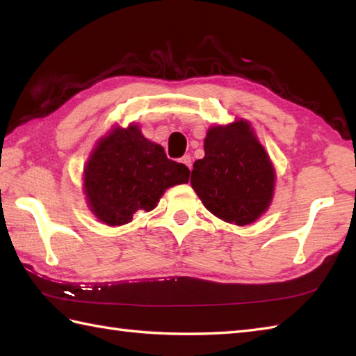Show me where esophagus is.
I'll return each mask as SVG.
<instances>
[{
	"label": "esophagus",
	"mask_w": 356,
	"mask_h": 356,
	"mask_svg": "<svg viewBox=\"0 0 356 356\" xmlns=\"http://www.w3.org/2000/svg\"><path fill=\"white\" fill-rule=\"evenodd\" d=\"M180 162H182L188 170H191V166H193V161H191V156L190 154H186V156H184L182 159H180Z\"/></svg>",
	"instance_id": "obj_1"
}]
</instances>
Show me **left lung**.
<instances>
[{
  "mask_svg": "<svg viewBox=\"0 0 356 356\" xmlns=\"http://www.w3.org/2000/svg\"><path fill=\"white\" fill-rule=\"evenodd\" d=\"M205 157L194 162L191 186L208 211L222 220L245 226L272 202L275 171L251 125L240 119L211 127Z\"/></svg>",
  "mask_w": 356,
  "mask_h": 356,
  "instance_id": "obj_1",
  "label": "left lung"
}]
</instances>
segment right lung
Instances as JSON below:
<instances>
[{
    "mask_svg": "<svg viewBox=\"0 0 356 356\" xmlns=\"http://www.w3.org/2000/svg\"><path fill=\"white\" fill-rule=\"evenodd\" d=\"M190 170L166 157L138 125L113 128L95 147L84 170L90 211L101 222L120 226L138 211L157 207L166 188L186 184Z\"/></svg>",
    "mask_w": 356,
    "mask_h": 356,
    "instance_id": "right-lung-1",
    "label": "right lung"
}]
</instances>
